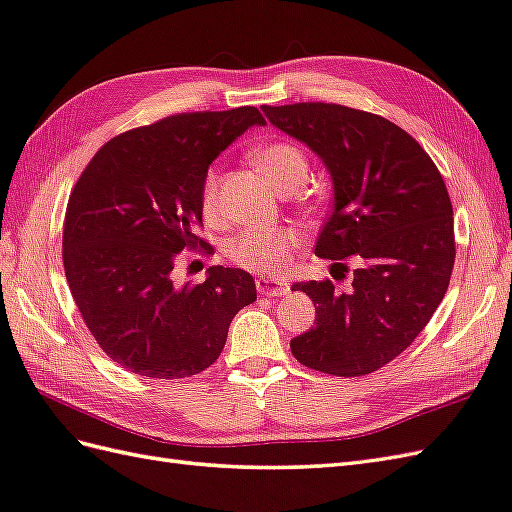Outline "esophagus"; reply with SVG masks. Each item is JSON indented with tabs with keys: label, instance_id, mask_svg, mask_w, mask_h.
Wrapping results in <instances>:
<instances>
[{
	"label": "esophagus",
	"instance_id": "obj_1",
	"mask_svg": "<svg viewBox=\"0 0 512 512\" xmlns=\"http://www.w3.org/2000/svg\"><path fill=\"white\" fill-rule=\"evenodd\" d=\"M257 292L264 296H283L290 292V283L283 279H272V277H259L257 279Z\"/></svg>",
	"mask_w": 512,
	"mask_h": 512
}]
</instances>
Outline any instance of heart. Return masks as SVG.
I'll use <instances>...</instances> for the list:
<instances>
[{"instance_id": "b5f03b06", "label": "heart", "mask_w": 512, "mask_h": 512, "mask_svg": "<svg viewBox=\"0 0 512 512\" xmlns=\"http://www.w3.org/2000/svg\"><path fill=\"white\" fill-rule=\"evenodd\" d=\"M255 166L279 192H294L307 179L309 162L305 151L290 140H274L253 153ZM218 166H209L201 186V207L207 218L218 214ZM300 244L292 227H251L227 244V257L235 266L251 272L277 274L287 266L290 253Z\"/></svg>"}]
</instances>
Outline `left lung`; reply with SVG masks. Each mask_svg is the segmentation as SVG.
I'll use <instances>...</instances> for the list:
<instances>
[{
	"label": "left lung",
	"instance_id": "8db88e82",
	"mask_svg": "<svg viewBox=\"0 0 512 512\" xmlns=\"http://www.w3.org/2000/svg\"><path fill=\"white\" fill-rule=\"evenodd\" d=\"M261 110L331 173L335 201L316 255L361 261L350 292L337 294L329 279L292 285L316 307V326L292 339V355L324 374H372L413 344L448 292V188L419 142L383 116L322 101Z\"/></svg>",
	"mask_w": 512,
	"mask_h": 512
}]
</instances>
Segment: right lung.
<instances>
[{
  "mask_svg": "<svg viewBox=\"0 0 512 512\" xmlns=\"http://www.w3.org/2000/svg\"><path fill=\"white\" fill-rule=\"evenodd\" d=\"M264 123L253 106L166 116L103 144L77 179L64 274L88 331L121 368L164 381L199 374L220 357L235 313L257 300L240 268L212 266L183 287L170 272L181 251L207 246L194 227L209 164Z\"/></svg>",
  "mask_w": 512,
  "mask_h": 512,
  "instance_id": "add662e5",
  "label": "right lung"
}]
</instances>
